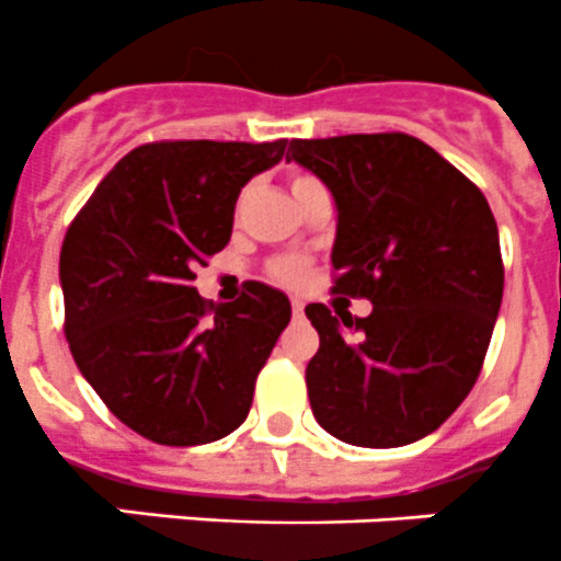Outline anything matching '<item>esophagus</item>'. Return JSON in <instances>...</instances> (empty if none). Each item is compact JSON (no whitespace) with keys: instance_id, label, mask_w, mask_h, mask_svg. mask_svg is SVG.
I'll return each instance as SVG.
<instances>
[{"instance_id":"obj_1","label":"esophagus","mask_w":561,"mask_h":561,"mask_svg":"<svg viewBox=\"0 0 561 561\" xmlns=\"http://www.w3.org/2000/svg\"><path fill=\"white\" fill-rule=\"evenodd\" d=\"M302 308H306V306H302L300 297H291V314H295V317H302Z\"/></svg>"}]
</instances>
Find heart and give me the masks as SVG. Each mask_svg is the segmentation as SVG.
Here are the masks:
<instances>
[{
  "mask_svg": "<svg viewBox=\"0 0 561 561\" xmlns=\"http://www.w3.org/2000/svg\"><path fill=\"white\" fill-rule=\"evenodd\" d=\"M311 180H314L311 174L295 172L291 174V192L302 188L306 183H311ZM266 272H270V277L277 280V284L300 286L308 275V261L300 259V255H277V259H272L270 264H266Z\"/></svg>",
  "mask_w": 561,
  "mask_h": 561,
  "instance_id": "1",
  "label": "heart"
}]
</instances>
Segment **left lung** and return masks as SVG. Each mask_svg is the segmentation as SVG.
I'll return each mask as SVG.
<instances>
[{
  "mask_svg": "<svg viewBox=\"0 0 561 561\" xmlns=\"http://www.w3.org/2000/svg\"><path fill=\"white\" fill-rule=\"evenodd\" d=\"M339 208L333 295L373 314L306 306L320 333L306 383L317 423L358 448H400L439 428L479 381L503 297L490 203L470 178L405 133L291 138Z\"/></svg>",
  "mask_w": 561,
  "mask_h": 561,
  "instance_id": "left-lung-1",
  "label": "left lung"
}]
</instances>
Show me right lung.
Returning a JSON list of instances; mask_svg holds the SVG:
<instances>
[{"mask_svg":"<svg viewBox=\"0 0 561 561\" xmlns=\"http://www.w3.org/2000/svg\"><path fill=\"white\" fill-rule=\"evenodd\" d=\"M286 138L152 141L127 152L71 219L60 247L64 331L102 403L136 434L188 448L222 439L289 325L284 291L250 280L214 306L197 266L230 241L241 186Z\"/></svg>","mask_w":561,"mask_h":561,"instance_id":"obj_1","label":"right lung"}]
</instances>
